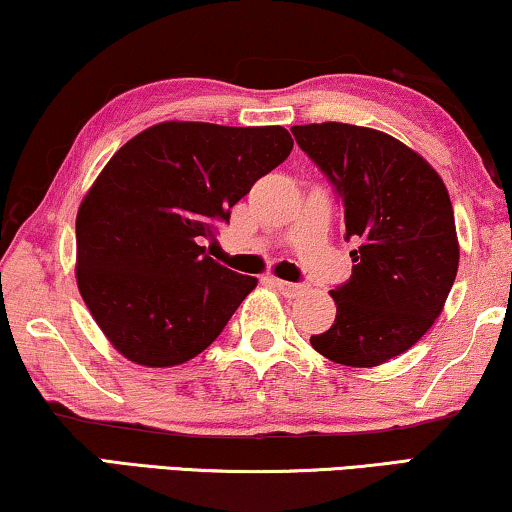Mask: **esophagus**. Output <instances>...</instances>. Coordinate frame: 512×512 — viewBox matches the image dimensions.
Masks as SVG:
<instances>
[{
  "label": "esophagus",
  "instance_id": "obj_1",
  "mask_svg": "<svg viewBox=\"0 0 512 512\" xmlns=\"http://www.w3.org/2000/svg\"><path fill=\"white\" fill-rule=\"evenodd\" d=\"M270 284L275 286L279 293H284V296H298V293L305 291V284H293V282H284V279H270Z\"/></svg>",
  "mask_w": 512,
  "mask_h": 512
}]
</instances>
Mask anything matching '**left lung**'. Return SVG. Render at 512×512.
<instances>
[{"label": "left lung", "instance_id": "obj_1", "mask_svg": "<svg viewBox=\"0 0 512 512\" xmlns=\"http://www.w3.org/2000/svg\"><path fill=\"white\" fill-rule=\"evenodd\" d=\"M291 132L331 181L356 247L352 277L331 291L335 324L310 342L342 366H380L443 312L459 268L450 195L419 153L380 130L312 123Z\"/></svg>", "mask_w": 512, "mask_h": 512}]
</instances>
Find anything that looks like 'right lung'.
I'll use <instances>...</instances> for the list:
<instances>
[{"instance_id": "1", "label": "right lung", "mask_w": 512, "mask_h": 512, "mask_svg": "<svg viewBox=\"0 0 512 512\" xmlns=\"http://www.w3.org/2000/svg\"><path fill=\"white\" fill-rule=\"evenodd\" d=\"M291 149L282 125L167 121L114 153L76 216V282L125 359L177 366L219 338L256 277L223 268L200 240Z\"/></svg>"}]
</instances>
